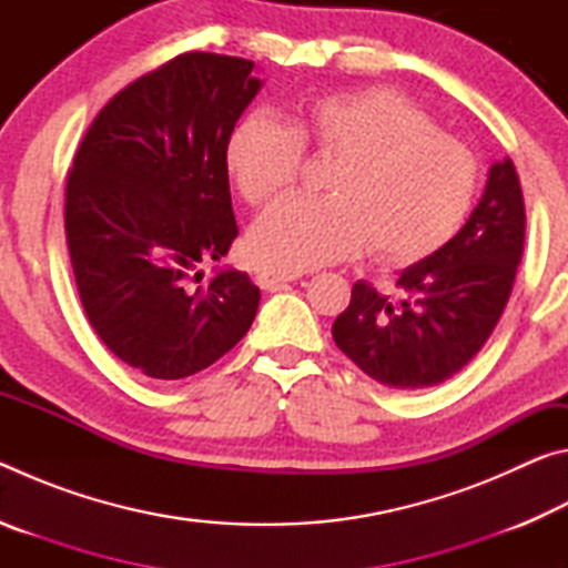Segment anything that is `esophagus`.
Segmentation results:
<instances>
[{"mask_svg": "<svg viewBox=\"0 0 568 568\" xmlns=\"http://www.w3.org/2000/svg\"><path fill=\"white\" fill-rule=\"evenodd\" d=\"M301 277V273H293V271H273V267H265V271H261L255 275L257 285L263 287V291H277L283 283H293Z\"/></svg>", "mask_w": 568, "mask_h": 568, "instance_id": "obj_1", "label": "esophagus"}]
</instances>
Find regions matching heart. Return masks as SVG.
I'll return each mask as SVG.
<instances>
[{
    "label": "heart",
    "instance_id": "1",
    "mask_svg": "<svg viewBox=\"0 0 568 568\" xmlns=\"http://www.w3.org/2000/svg\"><path fill=\"white\" fill-rule=\"evenodd\" d=\"M303 148L338 158L328 197L287 195L257 217L247 247L283 271H311L358 255L410 265L456 233L476 192V160L388 88L305 98L277 122L250 114L230 132L225 165L250 205L297 180Z\"/></svg>",
    "mask_w": 568,
    "mask_h": 568
}]
</instances>
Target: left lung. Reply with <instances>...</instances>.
Wrapping results in <instances>:
<instances>
[{
    "label": "left lung",
    "mask_w": 568,
    "mask_h": 568,
    "mask_svg": "<svg viewBox=\"0 0 568 568\" xmlns=\"http://www.w3.org/2000/svg\"><path fill=\"white\" fill-rule=\"evenodd\" d=\"M526 213L514 162L504 158L466 225L444 247L400 271V297L365 281L335 318V345L388 388H430L480 351L511 295Z\"/></svg>",
    "instance_id": "8db88e82"
}]
</instances>
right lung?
Listing matches in <instances>:
<instances>
[{
	"mask_svg": "<svg viewBox=\"0 0 568 568\" xmlns=\"http://www.w3.org/2000/svg\"><path fill=\"white\" fill-rule=\"evenodd\" d=\"M263 80L243 57L187 52L114 94L67 178L64 230L84 313L150 378L207 368L255 321L261 287L220 267L237 237L225 145Z\"/></svg>",
	"mask_w": 568,
	"mask_h": 568,
	"instance_id": "right-lung-1",
	"label": "right lung"
}]
</instances>
